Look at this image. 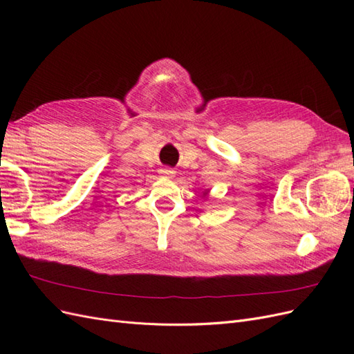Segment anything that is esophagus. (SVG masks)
Masks as SVG:
<instances>
[{
  "mask_svg": "<svg viewBox=\"0 0 354 354\" xmlns=\"http://www.w3.org/2000/svg\"><path fill=\"white\" fill-rule=\"evenodd\" d=\"M160 174H162L164 177H174L176 171L173 168H162L160 169Z\"/></svg>",
  "mask_w": 354,
  "mask_h": 354,
  "instance_id": "obj_1",
  "label": "esophagus"
}]
</instances>
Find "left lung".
<instances>
[{
    "label": "left lung",
    "instance_id": "1",
    "mask_svg": "<svg viewBox=\"0 0 354 354\" xmlns=\"http://www.w3.org/2000/svg\"><path fill=\"white\" fill-rule=\"evenodd\" d=\"M208 194H209V190H205V194H203V196L207 198V196H208Z\"/></svg>",
    "mask_w": 354,
    "mask_h": 354
}]
</instances>
